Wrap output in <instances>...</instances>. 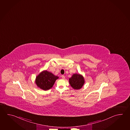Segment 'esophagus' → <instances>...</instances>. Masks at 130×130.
Returning a JSON list of instances; mask_svg holds the SVG:
<instances>
[{"label": "esophagus", "instance_id": "1", "mask_svg": "<svg viewBox=\"0 0 130 130\" xmlns=\"http://www.w3.org/2000/svg\"><path fill=\"white\" fill-rule=\"evenodd\" d=\"M61 77H62V78L63 79H64L65 78V76H64V75H62L61 76Z\"/></svg>", "mask_w": 130, "mask_h": 130}]
</instances>
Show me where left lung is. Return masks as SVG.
Here are the masks:
<instances>
[{"label": "left lung", "mask_w": 130, "mask_h": 130, "mask_svg": "<svg viewBox=\"0 0 130 130\" xmlns=\"http://www.w3.org/2000/svg\"><path fill=\"white\" fill-rule=\"evenodd\" d=\"M69 83L74 89H79L82 88L84 83L83 77L79 74H74L69 78Z\"/></svg>", "instance_id": "1"}]
</instances>
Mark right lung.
I'll return each mask as SVG.
<instances>
[{
  "label": "right lung",
  "instance_id": "add662e5",
  "mask_svg": "<svg viewBox=\"0 0 130 130\" xmlns=\"http://www.w3.org/2000/svg\"><path fill=\"white\" fill-rule=\"evenodd\" d=\"M58 78L51 72L44 71L36 78V83L38 87L44 90H47L53 87L55 81Z\"/></svg>",
  "mask_w": 130,
  "mask_h": 130
}]
</instances>
